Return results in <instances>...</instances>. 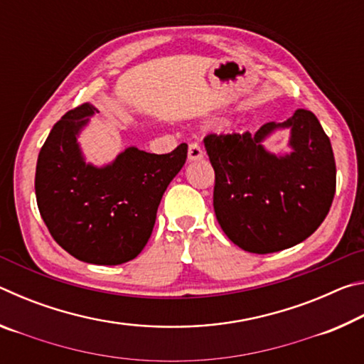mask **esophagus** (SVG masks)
Segmentation results:
<instances>
[{
	"mask_svg": "<svg viewBox=\"0 0 364 364\" xmlns=\"http://www.w3.org/2000/svg\"><path fill=\"white\" fill-rule=\"evenodd\" d=\"M204 149H202L199 143H191L188 149V159L189 162H197V160L204 159Z\"/></svg>",
	"mask_w": 364,
	"mask_h": 364,
	"instance_id": "obj_1",
	"label": "esophagus"
}]
</instances>
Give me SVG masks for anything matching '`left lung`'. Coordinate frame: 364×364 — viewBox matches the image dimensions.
Returning a JSON list of instances; mask_svg holds the SVG:
<instances>
[{"label": "left lung", "mask_w": 364, "mask_h": 364, "mask_svg": "<svg viewBox=\"0 0 364 364\" xmlns=\"http://www.w3.org/2000/svg\"><path fill=\"white\" fill-rule=\"evenodd\" d=\"M289 130L291 153L262 143ZM215 170L213 208L221 230L242 250L271 254L297 245L318 230L336 194V160L316 115L297 109L286 122H269L255 134H208Z\"/></svg>", "instance_id": "1"}]
</instances>
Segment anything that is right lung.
<instances>
[{"label": "right lung", "mask_w": 364, "mask_h": 364, "mask_svg": "<svg viewBox=\"0 0 364 364\" xmlns=\"http://www.w3.org/2000/svg\"><path fill=\"white\" fill-rule=\"evenodd\" d=\"M97 112L82 104L53 127L38 154L36 204L60 247L93 264H120L151 237L160 200L183 168L188 144L170 154L127 147L112 162H86L78 138Z\"/></svg>", "instance_id": "1"}]
</instances>
